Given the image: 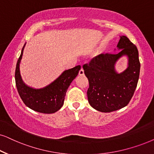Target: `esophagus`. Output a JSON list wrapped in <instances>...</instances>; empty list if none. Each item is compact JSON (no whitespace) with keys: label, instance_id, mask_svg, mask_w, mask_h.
<instances>
[{"label":"esophagus","instance_id":"esophagus-1","mask_svg":"<svg viewBox=\"0 0 154 154\" xmlns=\"http://www.w3.org/2000/svg\"><path fill=\"white\" fill-rule=\"evenodd\" d=\"M79 75H84V70H83V69H81V70H80V71H79Z\"/></svg>","mask_w":154,"mask_h":154}]
</instances>
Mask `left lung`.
<instances>
[{"label": "left lung", "mask_w": 154, "mask_h": 154, "mask_svg": "<svg viewBox=\"0 0 154 154\" xmlns=\"http://www.w3.org/2000/svg\"><path fill=\"white\" fill-rule=\"evenodd\" d=\"M117 47L122 49L119 52L100 54L83 66L89 82L88 103L102 112H110L127 106L138 83L140 62L137 47L126 36H122ZM124 55L128 57V67L118 74L114 64Z\"/></svg>", "instance_id": "8db88e82"}]
</instances>
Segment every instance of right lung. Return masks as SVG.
<instances>
[{
    "label": "right lung",
    "instance_id": "right-lung-1",
    "mask_svg": "<svg viewBox=\"0 0 154 154\" xmlns=\"http://www.w3.org/2000/svg\"><path fill=\"white\" fill-rule=\"evenodd\" d=\"M25 45L17 60L15 73V84L20 96L26 106L33 110L45 114L54 113L63 106L67 89L77 76L81 66L66 70L57 79L44 88L34 89L23 83L20 74V62Z\"/></svg>",
    "mask_w": 154,
    "mask_h": 154
}]
</instances>
